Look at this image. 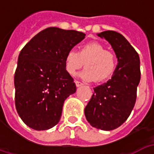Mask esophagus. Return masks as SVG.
Returning a JSON list of instances; mask_svg holds the SVG:
<instances>
[{
  "mask_svg": "<svg viewBox=\"0 0 154 154\" xmlns=\"http://www.w3.org/2000/svg\"><path fill=\"white\" fill-rule=\"evenodd\" d=\"M75 83H76V86H77V87H80V86H82V85H83V83L79 82V81H75Z\"/></svg>",
  "mask_w": 154,
  "mask_h": 154,
  "instance_id": "obj_1",
  "label": "esophagus"
}]
</instances>
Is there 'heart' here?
<instances>
[{
  "instance_id": "obj_1",
  "label": "heart",
  "mask_w": 154,
  "mask_h": 154,
  "mask_svg": "<svg viewBox=\"0 0 154 154\" xmlns=\"http://www.w3.org/2000/svg\"><path fill=\"white\" fill-rule=\"evenodd\" d=\"M85 63L86 69L81 77L87 81L100 82L110 77L117 67L118 57L114 51L106 49L98 42H89L82 45L78 52L69 50L64 57L65 70L74 75Z\"/></svg>"
}]
</instances>
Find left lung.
Segmentation results:
<instances>
[{
  "label": "left lung",
  "instance_id": "left-lung-1",
  "mask_svg": "<svg viewBox=\"0 0 154 154\" xmlns=\"http://www.w3.org/2000/svg\"><path fill=\"white\" fill-rule=\"evenodd\" d=\"M98 36L111 44L118 57V65L111 79L94 87L85 116L95 128L112 130L125 122L135 105L141 74L140 60L132 45L118 32L107 30Z\"/></svg>",
  "mask_w": 154,
  "mask_h": 154
}]
</instances>
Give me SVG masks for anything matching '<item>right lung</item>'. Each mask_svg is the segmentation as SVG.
Listing matches in <instances>:
<instances>
[{
	"instance_id": "add662e5",
	"label": "right lung",
	"mask_w": 154,
	"mask_h": 154,
	"mask_svg": "<svg viewBox=\"0 0 154 154\" xmlns=\"http://www.w3.org/2000/svg\"><path fill=\"white\" fill-rule=\"evenodd\" d=\"M85 34L49 27L25 44L15 72L16 110L23 122L46 130L60 120L64 100L76 92V84L64 67L67 52Z\"/></svg>"
}]
</instances>
